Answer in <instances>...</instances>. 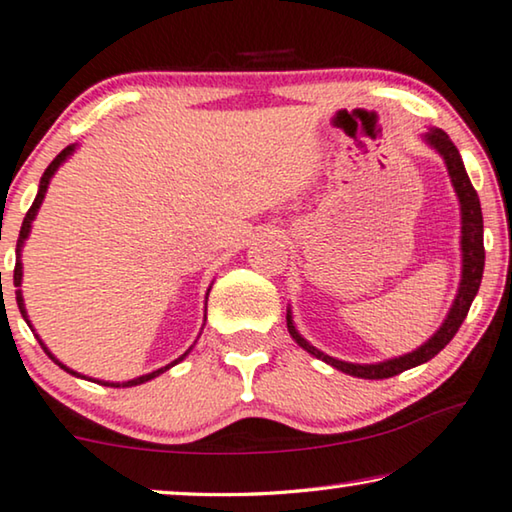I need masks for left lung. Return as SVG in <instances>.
<instances>
[{"mask_svg":"<svg viewBox=\"0 0 512 512\" xmlns=\"http://www.w3.org/2000/svg\"><path fill=\"white\" fill-rule=\"evenodd\" d=\"M420 140L432 147L434 152H439L443 164H446L450 182H453V189L459 201V214H462V235H459V247H462V277H459V288H457L453 305H450L448 316L443 318L439 330H436L425 344H420L416 351L399 355V358L372 362V365H358V362L332 358V355L318 351L316 346H311L307 339L300 335L298 328H295L291 307L286 309V325H288V332H291V337L295 339V344L305 348V351L314 355V358L328 362L330 367H335L348 376H358V379H390V376H397L406 372V369L418 367L422 362L432 360L436 353H441L450 339L455 337L459 325L464 323L466 314H469L471 302L476 298L480 288V279H483V268H485L483 210H480V198L476 194V189H473L469 175H466L464 161L459 157V150L453 145V140L448 138V133L443 129L432 127L429 131L422 133Z\"/></svg>","mask_w":512,"mask_h":512,"instance_id":"8db88e82","label":"left lung"}]
</instances>
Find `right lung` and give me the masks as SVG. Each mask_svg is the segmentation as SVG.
Returning <instances> with one entry per match:
<instances>
[{"label": "right lung", "mask_w": 512, "mask_h": 512, "mask_svg": "<svg viewBox=\"0 0 512 512\" xmlns=\"http://www.w3.org/2000/svg\"><path fill=\"white\" fill-rule=\"evenodd\" d=\"M76 150H78V143H73V145H69V147H64V150H62V152H59V154H57V157H55L53 161H50V166L46 168V173H43V175H41V182H39V191H36V198H34V203H32V207H29V210H27V214H25V219H22V226H20V235H18V244H16V270H13V284H16V286H18V291H16V302H18V309H20V314H22V318H25V321H27V325H29V328H32V323H29V316H27V309H25V298H22V288H20V286H22V261H20V258H22V247H25V240L29 238V233H32V221L36 219V214H39V207H41V203H43V198H46V191H48V187H50V180H53V175L57 173V168H59V166H62V164H64V161H66V159H69V157H71V154H73V152H76ZM210 288H212V286H210ZM210 288H207V293H205V305H207V295H210ZM32 332H34V328H32ZM34 337H36V339H39V344H41V348H43V351H46V353H48V358H50V360H53V362H55V365H59V367H62V369H64V372H69L71 376H78V379H87V381H94V383H101V385H110V388H120V385H122V388H131V385H140V383H147V381L157 379V376H159V374H164V372H168V369H170V367H175V365H177V362H182L184 358H187V355H189V351H191V348H194V346H191L187 353H182V355H180V358H177V360H173V362H170V365H166V367H161V369H154V372H150V374L136 376V379H131V381L113 383V381H99V379H90V376H83V374L73 372V369H71V367H66V365H64V362H59V360L55 358V355H53V353H50V348H48L46 344H43V339H41L39 335H36V332H34Z\"/></svg>", "instance_id": "obj_1"}]
</instances>
